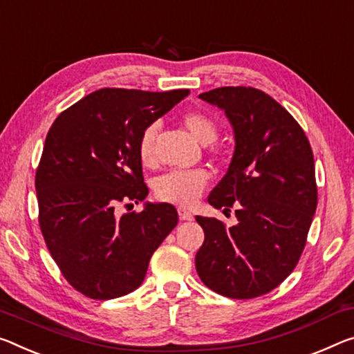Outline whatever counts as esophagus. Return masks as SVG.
<instances>
[{
    "mask_svg": "<svg viewBox=\"0 0 354 354\" xmlns=\"http://www.w3.org/2000/svg\"><path fill=\"white\" fill-rule=\"evenodd\" d=\"M178 214H179V218L181 221H194V214L190 212L189 209H186V207H178Z\"/></svg>",
    "mask_w": 354,
    "mask_h": 354,
    "instance_id": "esophagus-1",
    "label": "esophagus"
}]
</instances>
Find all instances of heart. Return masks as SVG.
<instances>
[{"instance_id": "1", "label": "heart", "mask_w": 354, "mask_h": 354, "mask_svg": "<svg viewBox=\"0 0 354 354\" xmlns=\"http://www.w3.org/2000/svg\"><path fill=\"white\" fill-rule=\"evenodd\" d=\"M183 126L190 133L195 142L200 145L214 143L218 136V126L216 120L205 111H187L181 116ZM157 126L149 124L140 133L137 143V153L143 165H151L154 160V140ZM209 175L206 170H176L162 175L156 179L154 192L157 198L167 203L189 206L194 205L203 192Z\"/></svg>"}]
</instances>
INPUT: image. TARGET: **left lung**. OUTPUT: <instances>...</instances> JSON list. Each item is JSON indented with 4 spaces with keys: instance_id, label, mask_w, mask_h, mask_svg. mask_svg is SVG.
<instances>
[{
    "instance_id": "8db88e82",
    "label": "left lung",
    "mask_w": 354,
    "mask_h": 354,
    "mask_svg": "<svg viewBox=\"0 0 354 354\" xmlns=\"http://www.w3.org/2000/svg\"><path fill=\"white\" fill-rule=\"evenodd\" d=\"M198 97L225 111L233 127L232 164L207 201L225 214L233 207L238 223L195 217L205 232L195 268L218 295L257 298L279 287L304 250L318 200L310 143L260 89L223 86Z\"/></svg>"
}]
</instances>
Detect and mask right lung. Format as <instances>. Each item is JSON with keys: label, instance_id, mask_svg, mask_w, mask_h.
<instances>
[{"label": "right lung", "instance_id": "add662e5", "mask_svg": "<svg viewBox=\"0 0 354 354\" xmlns=\"http://www.w3.org/2000/svg\"><path fill=\"white\" fill-rule=\"evenodd\" d=\"M187 94L104 88L50 127L36 171L39 225L67 282L88 298L137 290L154 250L176 227L170 203L147 201L142 212L121 217L116 207L147 198L138 137Z\"/></svg>", "mask_w": 354, "mask_h": 354}]
</instances>
